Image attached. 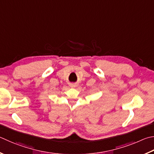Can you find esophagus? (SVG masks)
I'll list each match as a JSON object with an SVG mask.
<instances>
[{"instance_id":"34e87169","label":"esophagus","mask_w":154,"mask_h":154,"mask_svg":"<svg viewBox=\"0 0 154 154\" xmlns=\"http://www.w3.org/2000/svg\"><path fill=\"white\" fill-rule=\"evenodd\" d=\"M72 86H74V85H72Z\"/></svg>"}]
</instances>
